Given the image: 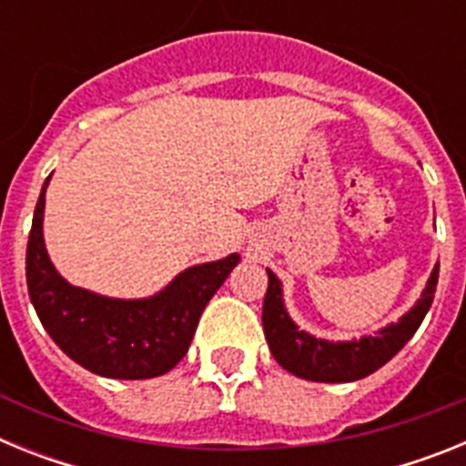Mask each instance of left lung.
<instances>
[{
  "label": "left lung",
  "instance_id": "1",
  "mask_svg": "<svg viewBox=\"0 0 466 466\" xmlns=\"http://www.w3.org/2000/svg\"><path fill=\"white\" fill-rule=\"evenodd\" d=\"M439 266L431 270L420 300L397 324L380 329L376 336H364L348 343H329L310 333L299 331L282 303V284L268 270V291L263 299V333L278 364L289 373L315 382H352L371 376L397 355L425 319L434 300Z\"/></svg>",
  "mask_w": 466,
  "mask_h": 466
}]
</instances>
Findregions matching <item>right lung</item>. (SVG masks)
<instances>
[{
	"label": "right lung",
	"instance_id": "1",
	"mask_svg": "<svg viewBox=\"0 0 466 466\" xmlns=\"http://www.w3.org/2000/svg\"><path fill=\"white\" fill-rule=\"evenodd\" d=\"M51 179V177H48ZM44 182L27 240V291L41 324L69 360L90 373L142 380L167 373L187 355L205 306L240 257L193 266L151 299L121 300L65 282L44 247Z\"/></svg>",
	"mask_w": 466,
	"mask_h": 466
}]
</instances>
